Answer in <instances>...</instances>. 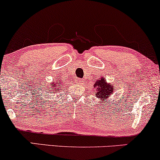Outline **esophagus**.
I'll use <instances>...</instances> for the list:
<instances>
[{
    "instance_id": "1",
    "label": "esophagus",
    "mask_w": 160,
    "mask_h": 160,
    "mask_svg": "<svg viewBox=\"0 0 160 160\" xmlns=\"http://www.w3.org/2000/svg\"><path fill=\"white\" fill-rule=\"evenodd\" d=\"M76 81V82L78 84H82V82H83V80H82V78H77Z\"/></svg>"
}]
</instances>
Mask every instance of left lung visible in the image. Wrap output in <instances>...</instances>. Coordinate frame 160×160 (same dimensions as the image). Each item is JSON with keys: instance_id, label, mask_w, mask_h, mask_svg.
I'll list each match as a JSON object with an SVG mask.
<instances>
[{"instance_id": "obj_1", "label": "left lung", "mask_w": 160, "mask_h": 160, "mask_svg": "<svg viewBox=\"0 0 160 160\" xmlns=\"http://www.w3.org/2000/svg\"><path fill=\"white\" fill-rule=\"evenodd\" d=\"M93 88L95 90L94 92H95L96 98H99L98 102L100 104L106 103L105 101H108L110 96L113 95L114 92L113 84L108 82L106 78H104L103 76L96 80L95 84H93Z\"/></svg>"}]
</instances>
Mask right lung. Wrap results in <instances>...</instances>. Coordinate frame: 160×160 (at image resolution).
I'll return each mask as SVG.
<instances>
[{
  "label": "right lung",
  "mask_w": 160,
  "mask_h": 160,
  "mask_svg": "<svg viewBox=\"0 0 160 160\" xmlns=\"http://www.w3.org/2000/svg\"><path fill=\"white\" fill-rule=\"evenodd\" d=\"M62 82H59L58 80L52 81V82H51L50 85L47 86V90H50L51 92H52V94H57L61 91V90H62Z\"/></svg>",
  "instance_id": "obj_1"
}]
</instances>
